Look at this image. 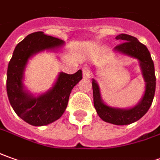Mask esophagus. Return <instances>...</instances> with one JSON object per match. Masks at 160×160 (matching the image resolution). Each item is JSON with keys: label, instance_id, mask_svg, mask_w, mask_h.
Instances as JSON below:
<instances>
[{"label": "esophagus", "instance_id": "1", "mask_svg": "<svg viewBox=\"0 0 160 160\" xmlns=\"http://www.w3.org/2000/svg\"><path fill=\"white\" fill-rule=\"evenodd\" d=\"M82 76L84 78H91V72L89 68H87V67L82 68Z\"/></svg>", "mask_w": 160, "mask_h": 160}]
</instances>
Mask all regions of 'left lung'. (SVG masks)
I'll return each instance as SVG.
<instances>
[{"mask_svg": "<svg viewBox=\"0 0 160 160\" xmlns=\"http://www.w3.org/2000/svg\"><path fill=\"white\" fill-rule=\"evenodd\" d=\"M116 39L123 41L124 42L114 48L113 51L115 54L137 59L139 62V67L145 83V92L139 102L133 107H112L103 102L98 83L93 78V101L95 109L101 119L110 124L125 125L132 124L140 119L148 112L155 94L156 78L153 61L145 45L142 44L136 37L126 34H120L116 36Z\"/></svg>", "mask_w": 160, "mask_h": 160, "instance_id": "left-lung-1", "label": "left lung"}]
</instances>
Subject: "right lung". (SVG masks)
Masks as SVG:
<instances>
[{
	"label": "right lung",
	"instance_id": "1",
	"mask_svg": "<svg viewBox=\"0 0 160 160\" xmlns=\"http://www.w3.org/2000/svg\"><path fill=\"white\" fill-rule=\"evenodd\" d=\"M64 42L42 31L27 36L16 45L7 71V93L15 113L28 124L43 126L59 119L65 112L70 92L82 79V70L69 75L60 72L53 86L43 93L32 94L23 83L28 60L43 51H60Z\"/></svg>",
	"mask_w": 160,
	"mask_h": 160
}]
</instances>
